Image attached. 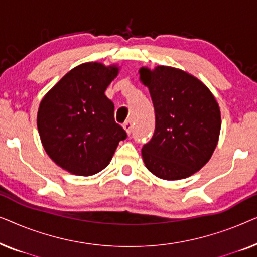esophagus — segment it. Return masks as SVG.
<instances>
[{
  "instance_id": "34e87169",
  "label": "esophagus",
  "mask_w": 257,
  "mask_h": 257,
  "mask_svg": "<svg viewBox=\"0 0 257 257\" xmlns=\"http://www.w3.org/2000/svg\"><path fill=\"white\" fill-rule=\"evenodd\" d=\"M122 127H124V130L126 131V133H127V135H130V133L132 132V127H133L132 121H131V120L125 121V122H124V125H122Z\"/></svg>"
}]
</instances>
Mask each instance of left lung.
Wrapping results in <instances>:
<instances>
[{
  "label": "left lung",
  "mask_w": 257,
  "mask_h": 257,
  "mask_svg": "<svg viewBox=\"0 0 257 257\" xmlns=\"http://www.w3.org/2000/svg\"><path fill=\"white\" fill-rule=\"evenodd\" d=\"M156 112V131L144 145L147 170L164 180H180L201 170L219 142V104L206 84L184 70L167 65L142 66Z\"/></svg>",
  "instance_id": "8db88e82"
}]
</instances>
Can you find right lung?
<instances>
[{"label":"right lung","instance_id":"1","mask_svg":"<svg viewBox=\"0 0 257 257\" xmlns=\"http://www.w3.org/2000/svg\"><path fill=\"white\" fill-rule=\"evenodd\" d=\"M120 66L83 63L65 73L41 100L37 128L45 152L69 173L89 177L110 164L126 132L114 121L105 91Z\"/></svg>","mask_w":257,"mask_h":257}]
</instances>
